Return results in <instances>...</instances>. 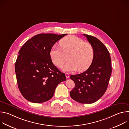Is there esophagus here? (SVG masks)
I'll use <instances>...</instances> for the list:
<instances>
[{
  "label": "esophagus",
  "instance_id": "1",
  "mask_svg": "<svg viewBox=\"0 0 129 129\" xmlns=\"http://www.w3.org/2000/svg\"><path fill=\"white\" fill-rule=\"evenodd\" d=\"M65 76H66V79H68V78H69V75L68 74V73H65Z\"/></svg>",
  "mask_w": 129,
  "mask_h": 129
}]
</instances>
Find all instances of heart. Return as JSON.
<instances>
[{
	"instance_id": "obj_1",
	"label": "heart",
	"mask_w": 129,
	"mask_h": 129,
	"mask_svg": "<svg viewBox=\"0 0 129 129\" xmlns=\"http://www.w3.org/2000/svg\"><path fill=\"white\" fill-rule=\"evenodd\" d=\"M59 46L52 47L50 55L53 63L62 67L66 61L68 54L69 61L63 67L65 71H79L86 70L91 64L94 58V49L90 43L75 36L65 37L60 41Z\"/></svg>"
}]
</instances>
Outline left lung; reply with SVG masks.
<instances>
[{"mask_svg": "<svg viewBox=\"0 0 129 129\" xmlns=\"http://www.w3.org/2000/svg\"><path fill=\"white\" fill-rule=\"evenodd\" d=\"M94 49V58L88 69L80 74L71 75L75 87L70 95L82 104H92L105 93L111 75V57L105 45L93 36L84 34Z\"/></svg>", "mask_w": 129, "mask_h": 129, "instance_id": "8db88e82", "label": "left lung"}]
</instances>
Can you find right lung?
I'll use <instances>...</instances> for the list:
<instances>
[{
    "instance_id": "add662e5",
    "label": "right lung",
    "mask_w": 129,
    "mask_h": 129,
    "mask_svg": "<svg viewBox=\"0 0 129 129\" xmlns=\"http://www.w3.org/2000/svg\"><path fill=\"white\" fill-rule=\"evenodd\" d=\"M66 35H37L20 49L15 72L18 88L27 101L34 103L48 101L58 85L66 81L65 73L53 64L50 52L56 42Z\"/></svg>"
}]
</instances>
